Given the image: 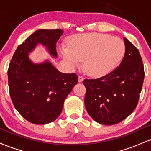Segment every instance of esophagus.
Here are the masks:
<instances>
[{"mask_svg": "<svg viewBox=\"0 0 151 151\" xmlns=\"http://www.w3.org/2000/svg\"><path fill=\"white\" fill-rule=\"evenodd\" d=\"M83 80H84V77H83L82 76L79 75V77H78V81H79V82H82Z\"/></svg>", "mask_w": 151, "mask_h": 151, "instance_id": "esophagus-1", "label": "esophagus"}]
</instances>
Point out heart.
I'll return each mask as SVG.
<instances>
[{"mask_svg": "<svg viewBox=\"0 0 151 151\" xmlns=\"http://www.w3.org/2000/svg\"><path fill=\"white\" fill-rule=\"evenodd\" d=\"M68 47L60 48L62 58L72 67L84 61V68L89 75H106L121 62L125 45L121 39L101 33L78 34L69 39Z\"/></svg>", "mask_w": 151, "mask_h": 151, "instance_id": "heart-1", "label": "heart"}]
</instances>
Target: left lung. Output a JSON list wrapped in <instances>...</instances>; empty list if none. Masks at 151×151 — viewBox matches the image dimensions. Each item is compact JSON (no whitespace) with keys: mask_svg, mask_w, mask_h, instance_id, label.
I'll list each match as a JSON object with an SVG mask.
<instances>
[{"mask_svg":"<svg viewBox=\"0 0 151 151\" xmlns=\"http://www.w3.org/2000/svg\"><path fill=\"white\" fill-rule=\"evenodd\" d=\"M126 52L119 67L99 79H86L84 104L94 121L114 125L127 118L136 108L140 97L144 68L139 51L124 37Z\"/></svg>","mask_w":151,"mask_h":151,"instance_id":"1","label":"left lung"}]
</instances>
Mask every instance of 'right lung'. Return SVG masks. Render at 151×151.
Instances as JSON below:
<instances>
[{"label":"right lung","mask_w":151,"mask_h":151,"mask_svg":"<svg viewBox=\"0 0 151 151\" xmlns=\"http://www.w3.org/2000/svg\"><path fill=\"white\" fill-rule=\"evenodd\" d=\"M62 33L61 29L35 31L18 47L10 62L8 77L12 102L32 124L55 121L61 114L67 95L77 84V74L62 73L49 61L37 65L29 60V52L38 43L56 58V44Z\"/></svg>","instance_id":"right-lung-1"}]
</instances>
